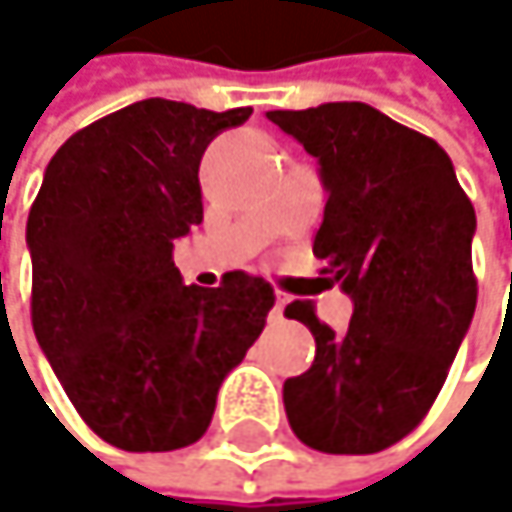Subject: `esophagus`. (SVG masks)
I'll return each mask as SVG.
<instances>
[{
	"label": "esophagus",
	"instance_id": "esophagus-1",
	"mask_svg": "<svg viewBox=\"0 0 512 512\" xmlns=\"http://www.w3.org/2000/svg\"><path fill=\"white\" fill-rule=\"evenodd\" d=\"M284 305H287V296H284V293H278V296H275V305H272V317H275V320H281V317H284Z\"/></svg>",
	"mask_w": 512,
	"mask_h": 512
}]
</instances>
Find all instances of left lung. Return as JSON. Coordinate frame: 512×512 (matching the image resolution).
Returning <instances> with one entry per match:
<instances>
[{"label":"left lung","instance_id":"obj_1","mask_svg":"<svg viewBox=\"0 0 512 512\" xmlns=\"http://www.w3.org/2000/svg\"><path fill=\"white\" fill-rule=\"evenodd\" d=\"M266 118L320 162L314 255L353 299L341 335L308 299L284 308L317 341L311 367L284 382L287 421L323 454L385 451L424 421L471 326L474 207L451 156L367 103Z\"/></svg>","mask_w":512,"mask_h":512}]
</instances>
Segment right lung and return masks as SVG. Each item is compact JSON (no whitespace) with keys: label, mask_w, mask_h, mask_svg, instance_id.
<instances>
[{"label":"right lung","mask_w":512,"mask_h":512,"mask_svg":"<svg viewBox=\"0 0 512 512\" xmlns=\"http://www.w3.org/2000/svg\"><path fill=\"white\" fill-rule=\"evenodd\" d=\"M252 109L139 100L73 133L29 210L32 326L82 421L121 451H177L275 305L243 269L183 284L174 240L201 225L198 165Z\"/></svg>","instance_id":"add662e5"}]
</instances>
